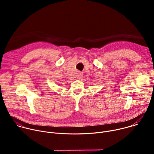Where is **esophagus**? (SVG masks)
<instances>
[{
    "label": "esophagus",
    "mask_w": 154,
    "mask_h": 154,
    "mask_svg": "<svg viewBox=\"0 0 154 154\" xmlns=\"http://www.w3.org/2000/svg\"><path fill=\"white\" fill-rule=\"evenodd\" d=\"M83 77V74H82V73H81V72H79V74H78V75H77V78L79 79H80L82 77Z\"/></svg>",
    "instance_id": "1"
}]
</instances>
